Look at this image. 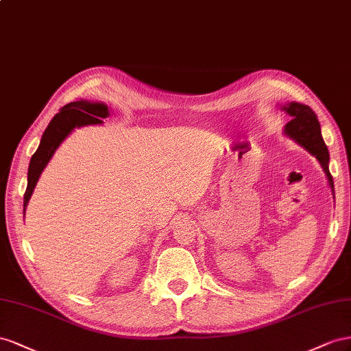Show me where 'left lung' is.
<instances>
[{"label":"left lung","mask_w":351,"mask_h":351,"mask_svg":"<svg viewBox=\"0 0 351 351\" xmlns=\"http://www.w3.org/2000/svg\"><path fill=\"white\" fill-rule=\"evenodd\" d=\"M281 108L287 114L293 117L285 125L284 134L288 138H291L300 147H303L306 152H308L313 157H316L319 165L324 169L328 179V185L331 188L335 199L334 179L331 173H329V152L324 143L322 134H320V125L315 112L308 106L300 104L295 101L287 103L281 106Z\"/></svg>","instance_id":"left-lung-1"}]
</instances>
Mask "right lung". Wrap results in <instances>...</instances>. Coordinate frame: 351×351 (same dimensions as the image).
Wrapping results in <instances>:
<instances>
[{"label":"right lung","mask_w":351,"mask_h":351,"mask_svg":"<svg viewBox=\"0 0 351 351\" xmlns=\"http://www.w3.org/2000/svg\"><path fill=\"white\" fill-rule=\"evenodd\" d=\"M110 116V110L104 103H93L81 99V101L69 103L60 108V112L53 117L43 134L41 143L31 158L27 169V186L23 198V217L26 213V206L32 197L34 189L43 170L54 156L56 149L64 139L72 134L73 129L88 125H101L103 120Z\"/></svg>","instance_id":"right-lung-1"}]
</instances>
